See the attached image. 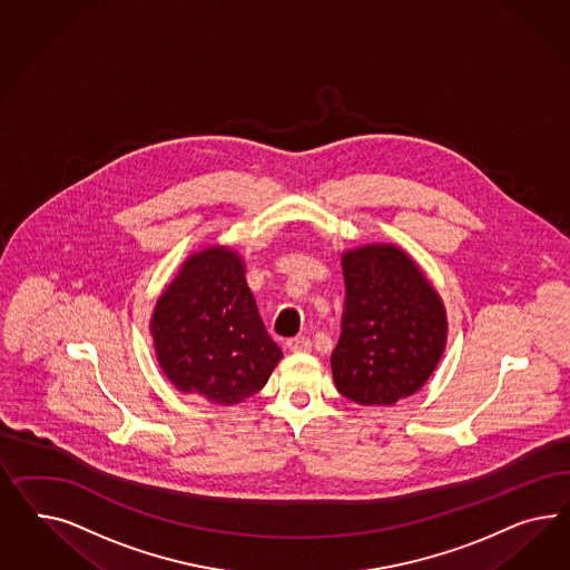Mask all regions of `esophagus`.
Here are the masks:
<instances>
[{
    "mask_svg": "<svg viewBox=\"0 0 570 570\" xmlns=\"http://www.w3.org/2000/svg\"><path fill=\"white\" fill-rule=\"evenodd\" d=\"M286 346L293 353H307V351H311V341L307 336H293V338L286 341Z\"/></svg>",
    "mask_w": 570,
    "mask_h": 570,
    "instance_id": "esophagus-1",
    "label": "esophagus"
}]
</instances>
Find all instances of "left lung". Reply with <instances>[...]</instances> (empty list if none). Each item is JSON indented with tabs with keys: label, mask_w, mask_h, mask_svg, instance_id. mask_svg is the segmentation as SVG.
Masks as SVG:
<instances>
[{
	"label": "left lung",
	"mask_w": 570,
	"mask_h": 570,
	"mask_svg": "<svg viewBox=\"0 0 570 570\" xmlns=\"http://www.w3.org/2000/svg\"><path fill=\"white\" fill-rule=\"evenodd\" d=\"M343 274V330L330 357L338 393L360 405H393L414 395L445 351L441 296L395 244L346 250Z\"/></svg>",
	"instance_id": "left-lung-1"
}]
</instances>
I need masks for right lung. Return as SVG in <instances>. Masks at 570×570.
<instances>
[{
  "instance_id": "1",
  "label": "right lung",
  "mask_w": 570,
  "mask_h": 570,
  "mask_svg": "<svg viewBox=\"0 0 570 570\" xmlns=\"http://www.w3.org/2000/svg\"><path fill=\"white\" fill-rule=\"evenodd\" d=\"M150 332L173 386L217 405L255 395L282 360L246 284L244 261L225 246L186 259L156 301Z\"/></svg>"
}]
</instances>
